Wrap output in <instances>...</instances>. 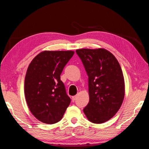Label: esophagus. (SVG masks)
Segmentation results:
<instances>
[{
    "instance_id": "esophagus-1",
    "label": "esophagus",
    "mask_w": 149,
    "mask_h": 149,
    "mask_svg": "<svg viewBox=\"0 0 149 149\" xmlns=\"http://www.w3.org/2000/svg\"><path fill=\"white\" fill-rule=\"evenodd\" d=\"M76 97H77V96H76V95L73 96V97H72V101H74L75 100V99H76Z\"/></svg>"
}]
</instances>
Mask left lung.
<instances>
[{
	"instance_id": "1",
	"label": "left lung",
	"mask_w": 149,
	"mask_h": 149,
	"mask_svg": "<svg viewBox=\"0 0 149 149\" xmlns=\"http://www.w3.org/2000/svg\"><path fill=\"white\" fill-rule=\"evenodd\" d=\"M76 53L88 75L89 101L84 112L89 121L103 123L116 114L123 101L121 68L116 58L105 49H79Z\"/></svg>"
}]
</instances>
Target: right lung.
I'll use <instances>...</instances> for the list:
<instances>
[{
  "label": "right lung",
  "mask_w": 149,
  "mask_h": 149,
  "mask_svg": "<svg viewBox=\"0 0 149 149\" xmlns=\"http://www.w3.org/2000/svg\"><path fill=\"white\" fill-rule=\"evenodd\" d=\"M73 51H44L28 66L24 94L32 115L40 121L54 124L62 119L71 100L60 75Z\"/></svg>",
  "instance_id": "obj_1"
}]
</instances>
